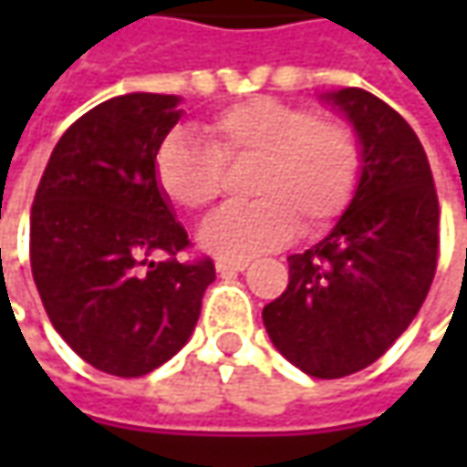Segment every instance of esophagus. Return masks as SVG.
<instances>
[{
  "instance_id": "1",
  "label": "esophagus",
  "mask_w": 467,
  "mask_h": 467,
  "mask_svg": "<svg viewBox=\"0 0 467 467\" xmlns=\"http://www.w3.org/2000/svg\"><path fill=\"white\" fill-rule=\"evenodd\" d=\"M249 267V262L246 260H218L215 262V270L225 275V273H244Z\"/></svg>"
}]
</instances>
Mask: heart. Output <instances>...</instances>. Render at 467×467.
I'll list each match as a JSON object with an SVG mask.
<instances>
[{"instance_id": "heart-1", "label": "heart", "mask_w": 467, "mask_h": 467, "mask_svg": "<svg viewBox=\"0 0 467 467\" xmlns=\"http://www.w3.org/2000/svg\"><path fill=\"white\" fill-rule=\"evenodd\" d=\"M205 145L169 135L155 150L163 197L200 213L223 192V169L252 163L246 205H228L200 228V246L223 260L280 249L296 234H317L350 205L361 179V142L340 119L278 99L231 103L200 124Z\"/></svg>"}]
</instances>
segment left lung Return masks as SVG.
Segmentation results:
<instances>
[{"instance_id": "obj_1", "label": "left lung", "mask_w": 467, "mask_h": 467, "mask_svg": "<svg viewBox=\"0 0 467 467\" xmlns=\"http://www.w3.org/2000/svg\"><path fill=\"white\" fill-rule=\"evenodd\" d=\"M361 142V179L332 231L288 257V288L262 309L273 346L317 379L374 364L413 322L437 273L440 202L416 132L361 88L322 96Z\"/></svg>"}]
</instances>
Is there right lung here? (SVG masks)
I'll return each mask as SVG.
<instances>
[{
  "label": "right lung",
  "instance_id": "1",
  "mask_svg": "<svg viewBox=\"0 0 467 467\" xmlns=\"http://www.w3.org/2000/svg\"><path fill=\"white\" fill-rule=\"evenodd\" d=\"M179 96L130 93L82 114L57 142L30 210V267L54 330L90 367L142 377L184 348L213 260L179 262L184 225L153 158ZM169 254L158 263L155 256Z\"/></svg>",
  "mask_w": 467,
  "mask_h": 467
}]
</instances>
